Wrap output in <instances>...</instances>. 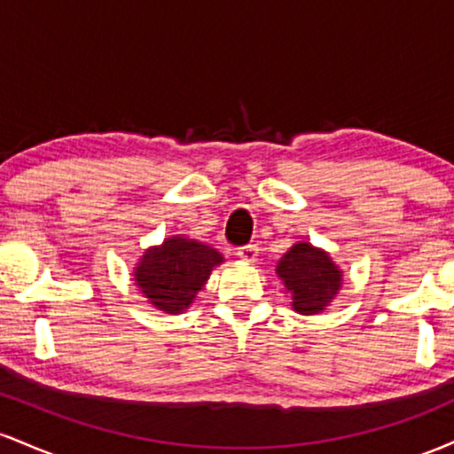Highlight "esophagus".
<instances>
[{"label": "esophagus", "instance_id": "obj_1", "mask_svg": "<svg viewBox=\"0 0 454 454\" xmlns=\"http://www.w3.org/2000/svg\"><path fill=\"white\" fill-rule=\"evenodd\" d=\"M237 256L243 260V262H256L258 247L256 245H243V247L237 249Z\"/></svg>", "mask_w": 454, "mask_h": 454}]
</instances>
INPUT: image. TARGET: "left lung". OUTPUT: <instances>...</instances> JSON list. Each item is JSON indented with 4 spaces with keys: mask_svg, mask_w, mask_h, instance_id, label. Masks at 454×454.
I'll list each match as a JSON object with an SVG mask.
<instances>
[{
    "mask_svg": "<svg viewBox=\"0 0 454 454\" xmlns=\"http://www.w3.org/2000/svg\"><path fill=\"white\" fill-rule=\"evenodd\" d=\"M278 275L293 294L294 311L314 316L326 309L341 288V270L325 249L296 243L281 256Z\"/></svg>",
    "mask_w": 454,
    "mask_h": 454,
    "instance_id": "8db88e82",
    "label": "left lung"
}]
</instances>
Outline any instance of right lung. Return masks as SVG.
Wrapping results in <instances>:
<instances>
[{
	"label": "right lung",
	"instance_id": "right-lung-1",
	"mask_svg": "<svg viewBox=\"0 0 454 454\" xmlns=\"http://www.w3.org/2000/svg\"><path fill=\"white\" fill-rule=\"evenodd\" d=\"M222 262V254L209 245L170 237L143 254L134 269V281L151 305L166 314H181L194 303L213 267Z\"/></svg>",
	"mask_w": 454,
	"mask_h": 454
}]
</instances>
